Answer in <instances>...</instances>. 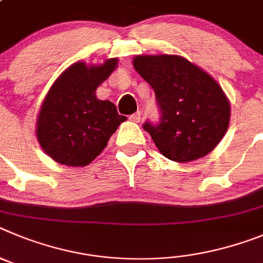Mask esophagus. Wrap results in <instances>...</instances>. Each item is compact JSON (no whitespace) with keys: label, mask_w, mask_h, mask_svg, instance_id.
Returning <instances> with one entry per match:
<instances>
[{"label":"esophagus","mask_w":263,"mask_h":263,"mask_svg":"<svg viewBox=\"0 0 263 263\" xmlns=\"http://www.w3.org/2000/svg\"><path fill=\"white\" fill-rule=\"evenodd\" d=\"M129 119L135 123H139L141 120V112L140 111H137V112H135V114H132L131 117H129Z\"/></svg>","instance_id":"34e87169"}]
</instances>
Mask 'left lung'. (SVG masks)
Here are the masks:
<instances>
[{
    "label": "left lung",
    "mask_w": 263,
    "mask_h": 263,
    "mask_svg": "<svg viewBox=\"0 0 263 263\" xmlns=\"http://www.w3.org/2000/svg\"><path fill=\"white\" fill-rule=\"evenodd\" d=\"M135 69L153 87L161 122H146L156 146L166 158L191 162L221 141L231 119V103L216 80L178 55H137Z\"/></svg>",
    "instance_id": "8db88e82"
}]
</instances>
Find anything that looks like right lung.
<instances>
[{
    "instance_id": "right-lung-1",
    "label": "right lung",
    "mask_w": 263,
    "mask_h": 263,
    "mask_svg": "<svg viewBox=\"0 0 263 263\" xmlns=\"http://www.w3.org/2000/svg\"><path fill=\"white\" fill-rule=\"evenodd\" d=\"M118 67V59L102 64L77 61L49 87L36 119L37 141L56 162L86 166L107 145L108 139L127 119L96 90Z\"/></svg>"
}]
</instances>
